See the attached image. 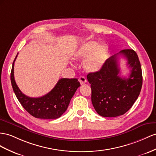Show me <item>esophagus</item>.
<instances>
[{"label": "esophagus", "instance_id": "obj_1", "mask_svg": "<svg viewBox=\"0 0 156 156\" xmlns=\"http://www.w3.org/2000/svg\"><path fill=\"white\" fill-rule=\"evenodd\" d=\"M79 82L80 83V84H84V83H86L87 80L84 76H80L79 78Z\"/></svg>", "mask_w": 156, "mask_h": 156}]
</instances>
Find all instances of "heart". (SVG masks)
Masks as SVG:
<instances>
[{"label": "heart", "instance_id": "obj_1", "mask_svg": "<svg viewBox=\"0 0 156 156\" xmlns=\"http://www.w3.org/2000/svg\"><path fill=\"white\" fill-rule=\"evenodd\" d=\"M109 56V47L106 44H100L95 41L83 43L74 54L76 60H83L85 69L90 72L98 71L104 65Z\"/></svg>", "mask_w": 156, "mask_h": 156}]
</instances>
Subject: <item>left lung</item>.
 <instances>
[{
    "label": "left lung",
    "mask_w": 156,
    "mask_h": 156,
    "mask_svg": "<svg viewBox=\"0 0 156 156\" xmlns=\"http://www.w3.org/2000/svg\"><path fill=\"white\" fill-rule=\"evenodd\" d=\"M122 54L127 61L131 73L128 78L120 77L117 56ZM91 102L102 117H115L124 115L133 105L140 93L142 74L138 55L133 49H124L111 57L101 69L89 73Z\"/></svg>",
    "instance_id": "8db88e82"
}]
</instances>
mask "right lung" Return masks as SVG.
Masks as SVG:
<instances>
[{
    "label": "right lung",
    "mask_w": 156,
    "mask_h": 156,
    "mask_svg": "<svg viewBox=\"0 0 156 156\" xmlns=\"http://www.w3.org/2000/svg\"><path fill=\"white\" fill-rule=\"evenodd\" d=\"M18 55V54H17ZM12 64L10 80L14 92L22 107L33 117L43 119L59 118L66 111L78 87L80 86L76 78H61L49 93L40 98H30L23 94L19 89L14 76Z\"/></svg>",
    "instance_id": "add662e5"
}]
</instances>
